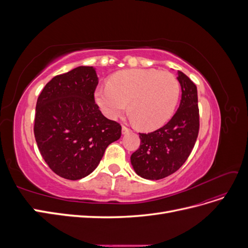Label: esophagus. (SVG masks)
Instances as JSON below:
<instances>
[{
    "mask_svg": "<svg viewBox=\"0 0 248 248\" xmlns=\"http://www.w3.org/2000/svg\"><path fill=\"white\" fill-rule=\"evenodd\" d=\"M130 132V129L127 128L126 126H122V134H128Z\"/></svg>",
    "mask_w": 248,
    "mask_h": 248,
    "instance_id": "34e87169",
    "label": "esophagus"
}]
</instances>
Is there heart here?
Wrapping results in <instances>:
<instances>
[{
    "instance_id": "obj_1",
    "label": "heart",
    "mask_w": 248,
    "mask_h": 248,
    "mask_svg": "<svg viewBox=\"0 0 248 248\" xmlns=\"http://www.w3.org/2000/svg\"><path fill=\"white\" fill-rule=\"evenodd\" d=\"M180 91L179 80L170 72L133 68L115 73L107 86L96 88L94 99L111 120L122 116L128 108L132 121L140 129L151 131L170 119Z\"/></svg>"
}]
</instances>
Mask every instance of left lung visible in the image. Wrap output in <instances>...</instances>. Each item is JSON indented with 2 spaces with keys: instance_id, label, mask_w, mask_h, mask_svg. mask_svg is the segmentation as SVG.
Wrapping results in <instances>:
<instances>
[{
  "instance_id": "left-lung-1",
  "label": "left lung",
  "mask_w": 248,
  "mask_h": 248,
  "mask_svg": "<svg viewBox=\"0 0 248 248\" xmlns=\"http://www.w3.org/2000/svg\"><path fill=\"white\" fill-rule=\"evenodd\" d=\"M181 101L170 121L150 133H140V146L130 157L137 174L148 180L166 178L183 166L196 144L200 128L198 90L191 79L177 72Z\"/></svg>"
}]
</instances>
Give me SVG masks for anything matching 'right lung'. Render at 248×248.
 I'll list each match as a JSON object with an SVG mask.
<instances>
[{
  "mask_svg": "<svg viewBox=\"0 0 248 248\" xmlns=\"http://www.w3.org/2000/svg\"><path fill=\"white\" fill-rule=\"evenodd\" d=\"M96 68L79 66L51 78L36 104L34 134L47 166L68 180L85 178L104 151L121 138V126L104 117L94 100Z\"/></svg>",
  "mask_w": 248,
  "mask_h": 248,
  "instance_id": "right-lung-1",
  "label": "right lung"
}]
</instances>
